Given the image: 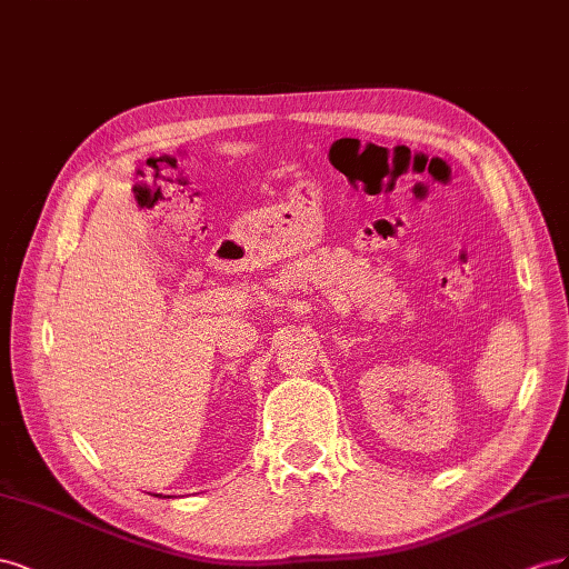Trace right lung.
I'll use <instances>...</instances> for the list:
<instances>
[{
  "mask_svg": "<svg viewBox=\"0 0 569 569\" xmlns=\"http://www.w3.org/2000/svg\"><path fill=\"white\" fill-rule=\"evenodd\" d=\"M152 496H157V498H161V493H152ZM164 498H171V496H164Z\"/></svg>",
  "mask_w": 569,
  "mask_h": 569,
  "instance_id": "obj_1",
  "label": "right lung"
}]
</instances>
